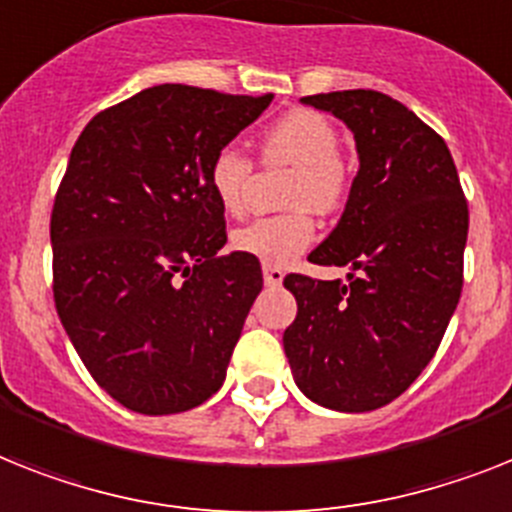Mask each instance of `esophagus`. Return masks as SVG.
Wrapping results in <instances>:
<instances>
[{
	"mask_svg": "<svg viewBox=\"0 0 512 512\" xmlns=\"http://www.w3.org/2000/svg\"><path fill=\"white\" fill-rule=\"evenodd\" d=\"M285 280V269L282 266H274V264H264V282L269 287H277L282 285Z\"/></svg>",
	"mask_w": 512,
	"mask_h": 512,
	"instance_id": "obj_1",
	"label": "esophagus"
}]
</instances>
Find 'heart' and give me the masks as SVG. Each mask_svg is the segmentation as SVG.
Masks as SVG:
<instances>
[{
    "instance_id": "heart-1",
    "label": "heart",
    "mask_w": 512,
    "mask_h": 512,
    "mask_svg": "<svg viewBox=\"0 0 512 512\" xmlns=\"http://www.w3.org/2000/svg\"><path fill=\"white\" fill-rule=\"evenodd\" d=\"M259 151L264 167L290 164L293 172L282 188V204L290 209L238 227L230 243L264 264H290L316 240L311 209L332 214L348 201L350 170L340 154V130L316 109H293L261 133ZM251 177L253 162L235 146L214 151L206 172L217 204L232 217L246 211Z\"/></svg>"
}]
</instances>
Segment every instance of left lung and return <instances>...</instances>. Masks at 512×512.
Returning <instances> with one entry per match:
<instances>
[{
  "instance_id": "8db88e82",
  "label": "left lung",
  "mask_w": 512,
  "mask_h": 512,
  "mask_svg": "<svg viewBox=\"0 0 512 512\" xmlns=\"http://www.w3.org/2000/svg\"><path fill=\"white\" fill-rule=\"evenodd\" d=\"M340 117L358 175L340 222L311 264L350 266L342 280L287 274L298 316L285 356L303 395L363 413L400 398L437 353L463 290L468 201L445 138L387 94L306 96Z\"/></svg>"
}]
</instances>
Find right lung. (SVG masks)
Here are the masks:
<instances>
[{
	"instance_id": "obj_1",
	"label": "right lung",
	"mask_w": 512,
	"mask_h": 512,
	"mask_svg": "<svg viewBox=\"0 0 512 512\" xmlns=\"http://www.w3.org/2000/svg\"><path fill=\"white\" fill-rule=\"evenodd\" d=\"M272 99L164 83L75 141L49 225L54 306L96 384L130 411H190L225 382L264 277L248 253H219L225 211L206 172Z\"/></svg>"
}]
</instances>
